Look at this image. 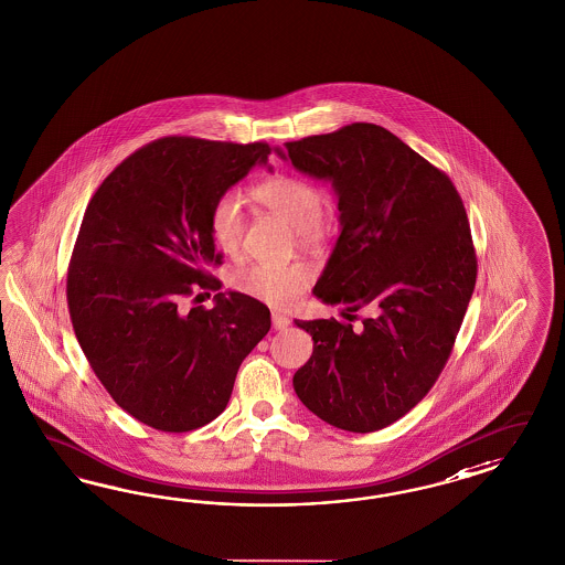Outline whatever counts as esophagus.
I'll return each mask as SVG.
<instances>
[{
  "mask_svg": "<svg viewBox=\"0 0 565 565\" xmlns=\"http://www.w3.org/2000/svg\"><path fill=\"white\" fill-rule=\"evenodd\" d=\"M289 323L290 320L287 316H282V313H278V311L273 313V326H275V330H285Z\"/></svg>",
  "mask_w": 565,
  "mask_h": 565,
  "instance_id": "34e87169",
  "label": "esophagus"
}]
</instances>
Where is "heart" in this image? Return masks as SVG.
I'll list each match as a JSON object with an SVG mask.
<instances>
[{
	"label": "heart",
	"instance_id": "heart-1",
	"mask_svg": "<svg viewBox=\"0 0 565 565\" xmlns=\"http://www.w3.org/2000/svg\"><path fill=\"white\" fill-rule=\"evenodd\" d=\"M252 198L295 228L301 245L323 242L339 226L334 212L323 209L320 188L299 175L280 173L264 179L252 188ZM209 225L210 237L223 254H239L245 228L242 198L235 192L221 195L210 210ZM311 278L313 275L306 264L278 266L258 262L237 270L233 275V287L268 306L289 307L306 292Z\"/></svg>",
	"mask_w": 565,
	"mask_h": 565
}]
</instances>
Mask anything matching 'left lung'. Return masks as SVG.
Instances as JSON below:
<instances>
[{"mask_svg": "<svg viewBox=\"0 0 565 565\" xmlns=\"http://www.w3.org/2000/svg\"><path fill=\"white\" fill-rule=\"evenodd\" d=\"M276 154L332 183L340 235L313 295L353 323L295 320L313 340L299 401L353 434L384 429L436 384L477 280L467 210L450 178L392 131L351 124Z\"/></svg>", "mask_w": 565, "mask_h": 565, "instance_id": "8db88e82", "label": "left lung"}]
</instances>
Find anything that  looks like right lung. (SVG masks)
Returning a JSON list of instances; mask_svg holds the SVG:
<instances>
[{
  "instance_id": "obj_1",
  "label": "right lung",
  "mask_w": 565,
  "mask_h": 565,
  "mask_svg": "<svg viewBox=\"0 0 565 565\" xmlns=\"http://www.w3.org/2000/svg\"><path fill=\"white\" fill-rule=\"evenodd\" d=\"M268 154L264 142L169 136L117 164L86 206L70 318L100 384L148 427L183 434L216 419L270 330V309L235 290L214 295L212 309L181 307L195 289H221L206 270L223 259L210 210Z\"/></svg>"
}]
</instances>
